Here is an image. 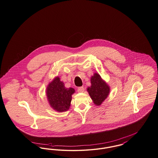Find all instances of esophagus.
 Returning a JSON list of instances; mask_svg holds the SVG:
<instances>
[{
    "mask_svg": "<svg viewBox=\"0 0 158 158\" xmlns=\"http://www.w3.org/2000/svg\"><path fill=\"white\" fill-rule=\"evenodd\" d=\"M84 91V88L83 86H81V87H79L77 88V92H83Z\"/></svg>",
    "mask_w": 158,
    "mask_h": 158,
    "instance_id": "1",
    "label": "esophagus"
}]
</instances>
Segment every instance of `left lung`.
<instances>
[{"instance_id":"1","label":"left lung","mask_w":158,"mask_h":158,"mask_svg":"<svg viewBox=\"0 0 158 158\" xmlns=\"http://www.w3.org/2000/svg\"><path fill=\"white\" fill-rule=\"evenodd\" d=\"M91 86L88 88V91L94 102L99 105L108 97L110 92V88L108 85L102 81L98 73H95L92 76Z\"/></svg>"}]
</instances>
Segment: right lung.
<instances>
[{"label":"right lung","mask_w":158,"mask_h":158,"mask_svg":"<svg viewBox=\"0 0 158 158\" xmlns=\"http://www.w3.org/2000/svg\"><path fill=\"white\" fill-rule=\"evenodd\" d=\"M74 92L73 88H66L59 77L50 83L47 88V96L50 104L54 110L59 112L66 111L69 110L72 101V95Z\"/></svg>","instance_id":"obj_1"}]
</instances>
